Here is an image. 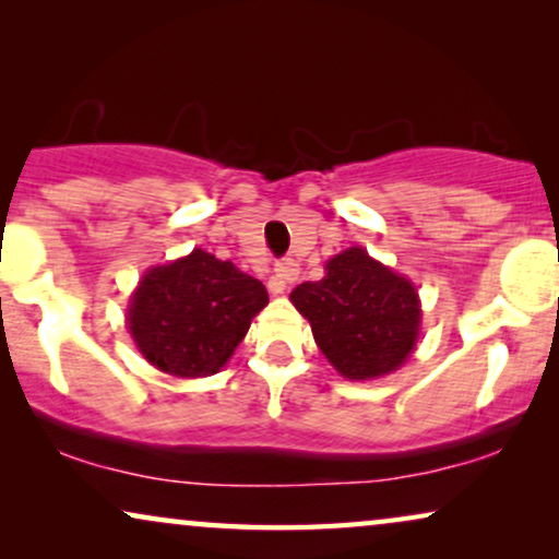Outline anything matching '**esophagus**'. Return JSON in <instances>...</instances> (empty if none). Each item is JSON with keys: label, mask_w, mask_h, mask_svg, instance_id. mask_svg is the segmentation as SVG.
I'll list each match as a JSON object with an SVG mask.
<instances>
[{"label": "esophagus", "mask_w": 559, "mask_h": 559, "mask_svg": "<svg viewBox=\"0 0 559 559\" xmlns=\"http://www.w3.org/2000/svg\"><path fill=\"white\" fill-rule=\"evenodd\" d=\"M297 274H300V264H297L295 259H282V262H277V266H274V277L270 282L272 293L274 295L285 293L287 285H293L297 280Z\"/></svg>", "instance_id": "1"}]
</instances>
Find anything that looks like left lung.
Masks as SVG:
<instances>
[{
	"mask_svg": "<svg viewBox=\"0 0 559 559\" xmlns=\"http://www.w3.org/2000/svg\"><path fill=\"white\" fill-rule=\"evenodd\" d=\"M289 300L308 318L318 348L341 377H384L407 361L419 335L415 285L361 247L325 264V277L302 282Z\"/></svg>",
	"mask_w": 559,
	"mask_h": 559,
	"instance_id": "1",
	"label": "left lung"
}]
</instances>
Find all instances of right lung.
Returning a JSON list of instances; mask_svg holds the SVG:
<instances>
[{"label":"right lung","mask_w":559,"mask_h":559,"mask_svg":"<svg viewBox=\"0 0 559 559\" xmlns=\"http://www.w3.org/2000/svg\"><path fill=\"white\" fill-rule=\"evenodd\" d=\"M266 302L262 282L193 249L144 274L127 323L140 354L159 371L182 379L209 377L231 358Z\"/></svg>","instance_id":"obj_1"}]
</instances>
